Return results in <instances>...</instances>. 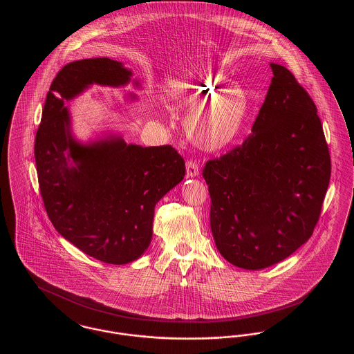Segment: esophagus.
<instances>
[{"label": "esophagus", "mask_w": 354, "mask_h": 354, "mask_svg": "<svg viewBox=\"0 0 354 354\" xmlns=\"http://www.w3.org/2000/svg\"><path fill=\"white\" fill-rule=\"evenodd\" d=\"M185 174H187L188 178L198 176L199 175V165L195 160L188 159L187 163H185Z\"/></svg>", "instance_id": "obj_1"}]
</instances>
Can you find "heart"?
I'll list each match as a JSON object with an SVG mask.
<instances>
[{"mask_svg":"<svg viewBox=\"0 0 354 354\" xmlns=\"http://www.w3.org/2000/svg\"><path fill=\"white\" fill-rule=\"evenodd\" d=\"M183 101L195 111L188 118V130L195 142L207 150H220L234 143L248 115V103L241 95L227 94L209 80H192L183 86Z\"/></svg>","mask_w":354,"mask_h":354,"instance_id":"1","label":"heart"}]
</instances>
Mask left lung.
<instances>
[{
	"label": "left lung",
	"instance_id": "1",
	"mask_svg": "<svg viewBox=\"0 0 354 354\" xmlns=\"http://www.w3.org/2000/svg\"><path fill=\"white\" fill-rule=\"evenodd\" d=\"M270 68L252 133L203 169L216 247L245 270L284 260L312 236L332 169L315 102L288 68Z\"/></svg>",
	"mask_w": 354,
	"mask_h": 354
}]
</instances>
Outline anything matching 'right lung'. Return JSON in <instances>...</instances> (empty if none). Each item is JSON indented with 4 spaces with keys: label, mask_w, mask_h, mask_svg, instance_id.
I'll use <instances>...</instances> for the list:
<instances>
[{
    "label": "right lung",
    "mask_w": 354,
    "mask_h": 354,
    "mask_svg": "<svg viewBox=\"0 0 354 354\" xmlns=\"http://www.w3.org/2000/svg\"><path fill=\"white\" fill-rule=\"evenodd\" d=\"M131 71L110 58L70 62L50 84L35 134L39 192L54 228L107 264L134 261L150 245L155 204L183 180L172 146L140 147L119 138L81 146L70 135L68 101L91 84L120 86Z\"/></svg>",
    "instance_id": "obj_1"
}]
</instances>
